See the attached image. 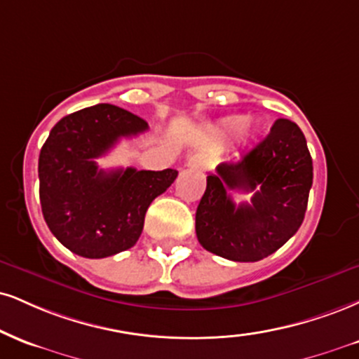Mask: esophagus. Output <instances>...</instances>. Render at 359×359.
Masks as SVG:
<instances>
[{"instance_id":"obj_1","label":"esophagus","mask_w":359,"mask_h":359,"mask_svg":"<svg viewBox=\"0 0 359 359\" xmlns=\"http://www.w3.org/2000/svg\"><path fill=\"white\" fill-rule=\"evenodd\" d=\"M187 165L192 167V168H205L207 162H205V158L202 157V155H192V157L189 158Z\"/></svg>"}]
</instances>
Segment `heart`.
<instances>
[{
    "instance_id": "heart-1",
    "label": "heart",
    "mask_w": 359,
    "mask_h": 359,
    "mask_svg": "<svg viewBox=\"0 0 359 359\" xmlns=\"http://www.w3.org/2000/svg\"><path fill=\"white\" fill-rule=\"evenodd\" d=\"M244 127H245V116L232 115V116H227V118L224 120L222 125H221V130H222L224 135L234 137L241 130H243Z\"/></svg>"
}]
</instances>
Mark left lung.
I'll use <instances>...</instances> for the list:
<instances>
[{
	"label": "left lung",
	"mask_w": 359,
	"mask_h": 359,
	"mask_svg": "<svg viewBox=\"0 0 359 359\" xmlns=\"http://www.w3.org/2000/svg\"><path fill=\"white\" fill-rule=\"evenodd\" d=\"M311 185L313 158L304 133L291 120H276L252 150L207 175L196 212L198 243L236 262L271 256L303 224ZM231 190L252 193L251 204L236 206Z\"/></svg>",
	"instance_id": "1"
}]
</instances>
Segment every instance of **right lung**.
I'll use <instances>...</instances> for the list:
<instances>
[{
	"label": "right lung",
	"instance_id": "right-lung-1",
	"mask_svg": "<svg viewBox=\"0 0 359 359\" xmlns=\"http://www.w3.org/2000/svg\"><path fill=\"white\" fill-rule=\"evenodd\" d=\"M147 128L140 116L109 103L63 116L51 128L38 161L41 212L51 234L72 252L102 259L130 249L149 205L177 179L174 168H98L95 158Z\"/></svg>",
	"mask_w": 359,
	"mask_h": 359
}]
</instances>
